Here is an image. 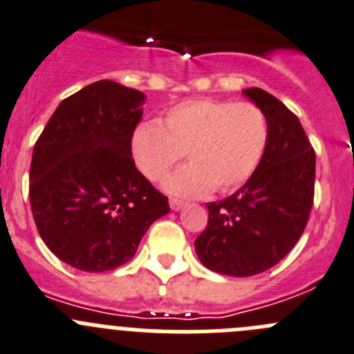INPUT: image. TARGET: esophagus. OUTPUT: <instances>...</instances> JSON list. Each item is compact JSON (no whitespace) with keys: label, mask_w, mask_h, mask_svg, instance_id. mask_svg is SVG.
I'll return each mask as SVG.
<instances>
[{"label":"esophagus","mask_w":354,"mask_h":354,"mask_svg":"<svg viewBox=\"0 0 354 354\" xmlns=\"http://www.w3.org/2000/svg\"><path fill=\"white\" fill-rule=\"evenodd\" d=\"M169 206H171V209H173V211H180L181 207L185 206V201H181V199H171V201H169Z\"/></svg>","instance_id":"1"}]
</instances>
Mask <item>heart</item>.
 Returning <instances> with one entry per match:
<instances>
[{
  "label": "heart",
  "mask_w": 354,
  "mask_h": 354,
  "mask_svg": "<svg viewBox=\"0 0 354 354\" xmlns=\"http://www.w3.org/2000/svg\"><path fill=\"white\" fill-rule=\"evenodd\" d=\"M269 122L253 102L188 99L158 122H141L131 136V155L145 178L158 181L183 158V167L166 180L178 196L199 197L213 188L232 192L246 183L262 162Z\"/></svg>",
  "instance_id": "1"
}]
</instances>
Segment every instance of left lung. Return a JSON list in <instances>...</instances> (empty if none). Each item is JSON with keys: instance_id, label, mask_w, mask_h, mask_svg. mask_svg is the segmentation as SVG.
I'll return each mask as SVG.
<instances>
[{"instance_id": "obj_1", "label": "left lung", "mask_w": 354, "mask_h": 354, "mask_svg": "<svg viewBox=\"0 0 354 354\" xmlns=\"http://www.w3.org/2000/svg\"><path fill=\"white\" fill-rule=\"evenodd\" d=\"M243 92L266 113L267 150L237 192L206 204L207 227L196 239L203 266L236 277L263 272L288 255L311 214L316 174L315 148L297 115L262 88Z\"/></svg>"}]
</instances>
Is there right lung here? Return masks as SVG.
<instances>
[{
	"label": "right lung",
	"mask_w": 354,
	"mask_h": 354,
	"mask_svg": "<svg viewBox=\"0 0 354 354\" xmlns=\"http://www.w3.org/2000/svg\"><path fill=\"white\" fill-rule=\"evenodd\" d=\"M145 94L99 80L66 97L32 150L29 201L52 253L75 269L104 272L134 257L169 203L131 155Z\"/></svg>",
	"instance_id": "obj_1"
}]
</instances>
